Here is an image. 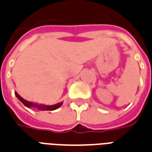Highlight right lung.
Wrapping results in <instances>:
<instances>
[{
  "instance_id": "1",
  "label": "right lung",
  "mask_w": 152,
  "mask_h": 152,
  "mask_svg": "<svg viewBox=\"0 0 152 152\" xmlns=\"http://www.w3.org/2000/svg\"><path fill=\"white\" fill-rule=\"evenodd\" d=\"M15 95L17 97L18 99L20 100L25 106H27V108L37 109L39 110H57L59 107H61L62 104H63V102H58V103L54 104V105H43V104L35 103V102H29L27 101V100H25L16 91H15Z\"/></svg>"
}]
</instances>
